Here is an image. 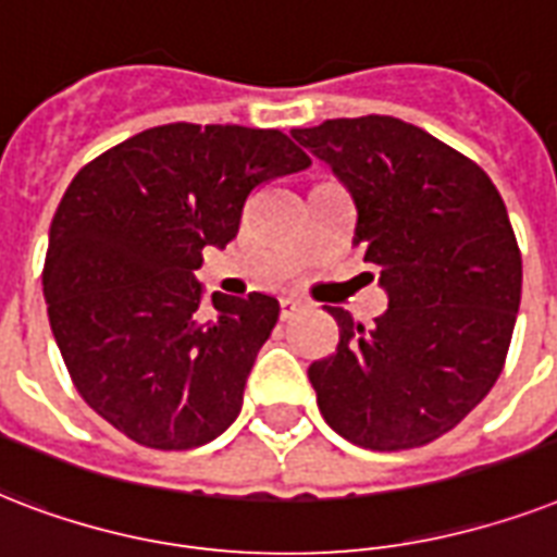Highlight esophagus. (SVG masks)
Segmentation results:
<instances>
[{
    "label": "esophagus",
    "mask_w": 557,
    "mask_h": 557,
    "mask_svg": "<svg viewBox=\"0 0 557 557\" xmlns=\"http://www.w3.org/2000/svg\"><path fill=\"white\" fill-rule=\"evenodd\" d=\"M301 310H305V301L290 299V296H287V299H282V319H284V322L296 317V313H301Z\"/></svg>",
    "instance_id": "obj_1"
}]
</instances>
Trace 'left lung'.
<instances>
[{
  "label": "left lung",
  "instance_id": "left-lung-1",
  "mask_svg": "<svg viewBox=\"0 0 557 557\" xmlns=\"http://www.w3.org/2000/svg\"><path fill=\"white\" fill-rule=\"evenodd\" d=\"M290 133L346 183L357 209L351 247L377 267L389 296L372 327L327 308L339 343L308 369L319 412L369 450L424 447L506 366L523 287L506 202L473 159L392 115Z\"/></svg>",
  "mask_w": 557,
  "mask_h": 557
}]
</instances>
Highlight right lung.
<instances>
[{"mask_svg": "<svg viewBox=\"0 0 557 557\" xmlns=\"http://www.w3.org/2000/svg\"><path fill=\"white\" fill-rule=\"evenodd\" d=\"M310 165L282 131L174 122L86 162L51 220L42 296L81 398L153 450H191L238 418L275 319L264 293L211 296L194 270L249 194Z\"/></svg>", "mask_w": 557, "mask_h": 557, "instance_id": "right-lung-1", "label": "right lung"}]
</instances>
